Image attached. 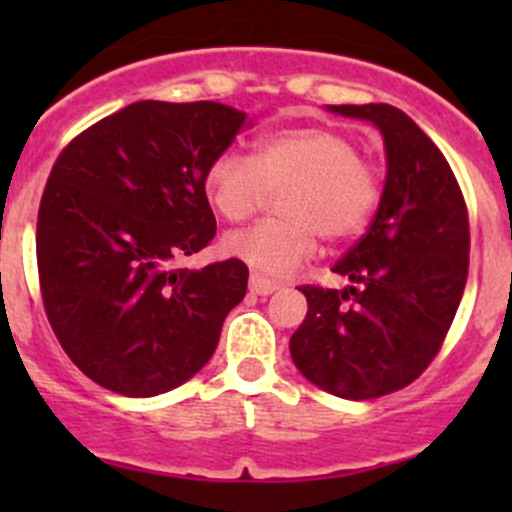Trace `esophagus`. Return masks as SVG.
<instances>
[{"instance_id":"obj_1","label":"esophagus","mask_w":512,"mask_h":512,"mask_svg":"<svg viewBox=\"0 0 512 512\" xmlns=\"http://www.w3.org/2000/svg\"><path fill=\"white\" fill-rule=\"evenodd\" d=\"M250 289L255 294H272L275 289H280V282L267 280V277H262L260 272H252V275H250Z\"/></svg>"}]
</instances>
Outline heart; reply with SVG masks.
Returning a JSON list of instances; mask_svg holds the SVG:
<instances>
[{
  "instance_id": "b5f03b06",
  "label": "heart",
  "mask_w": 512,
  "mask_h": 512,
  "mask_svg": "<svg viewBox=\"0 0 512 512\" xmlns=\"http://www.w3.org/2000/svg\"><path fill=\"white\" fill-rule=\"evenodd\" d=\"M282 187V218L223 237L227 255L265 275L292 272L317 250V235L327 242L359 235L381 200L376 165L359 156L352 136L329 126L265 133L255 141L252 158L225 151L205 170V193L227 223L250 218L270 190Z\"/></svg>"
}]
</instances>
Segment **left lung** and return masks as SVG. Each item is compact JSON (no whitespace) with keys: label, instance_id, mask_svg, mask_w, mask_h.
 I'll list each match as a JSON object with an SVG mask.
<instances>
[{"label":"left lung","instance_id":"1","mask_svg":"<svg viewBox=\"0 0 512 512\" xmlns=\"http://www.w3.org/2000/svg\"><path fill=\"white\" fill-rule=\"evenodd\" d=\"M384 136L386 183L369 230L334 265L347 289L302 285L289 339L304 379L352 401L409 386L441 349L468 280V210L436 143L389 103L329 106Z\"/></svg>","mask_w":512,"mask_h":512}]
</instances>
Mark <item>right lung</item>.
Returning <instances> with one entry per match:
<instances>
[{"label":"right lung","mask_w":512,"mask_h":512,"mask_svg":"<svg viewBox=\"0 0 512 512\" xmlns=\"http://www.w3.org/2000/svg\"><path fill=\"white\" fill-rule=\"evenodd\" d=\"M247 126L225 103L138 101L56 158L36 220L41 299L69 359L98 386L146 399L213 356L247 265L175 262L215 237L205 170Z\"/></svg>","instance_id":"obj_1"}]
</instances>
